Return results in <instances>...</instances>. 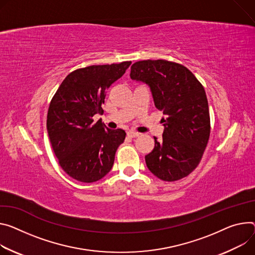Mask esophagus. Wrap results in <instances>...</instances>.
<instances>
[{"instance_id":"esophagus-1","label":"esophagus","mask_w":255,"mask_h":255,"mask_svg":"<svg viewBox=\"0 0 255 255\" xmlns=\"http://www.w3.org/2000/svg\"><path fill=\"white\" fill-rule=\"evenodd\" d=\"M127 135L129 136V137H131V138H135V137H138L140 135V133H138V132H135V131H128L127 132Z\"/></svg>"}]
</instances>
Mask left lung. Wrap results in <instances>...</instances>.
<instances>
[{
	"mask_svg": "<svg viewBox=\"0 0 255 255\" xmlns=\"http://www.w3.org/2000/svg\"><path fill=\"white\" fill-rule=\"evenodd\" d=\"M132 80L148 85L154 106L166 118L163 139L145 155L148 170L158 179L177 181L199 164L211 133L210 112L203 86L183 65L166 60L138 61Z\"/></svg>",
	"mask_w": 255,
	"mask_h": 255,
	"instance_id": "1",
	"label": "left lung"
}]
</instances>
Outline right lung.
I'll list each match as a JSON object with an SVG mask.
<instances>
[{
	"mask_svg": "<svg viewBox=\"0 0 255 255\" xmlns=\"http://www.w3.org/2000/svg\"><path fill=\"white\" fill-rule=\"evenodd\" d=\"M130 65L122 62L77 69L63 80L50 104L47 129L52 147L62 169L77 181L104 178L125 140L123 129H109L92 117L103 114L106 90Z\"/></svg>",
	"mask_w": 255,
	"mask_h": 255,
	"instance_id": "1",
	"label": "right lung"
}]
</instances>
